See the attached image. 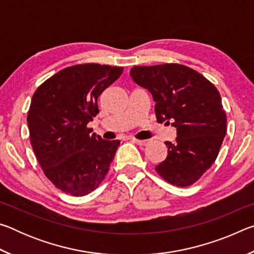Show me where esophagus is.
Returning a JSON list of instances; mask_svg holds the SVG:
<instances>
[{"mask_svg":"<svg viewBox=\"0 0 254 254\" xmlns=\"http://www.w3.org/2000/svg\"><path fill=\"white\" fill-rule=\"evenodd\" d=\"M132 141H133V142H135L136 144H139V145H145L148 143V140H137V139H134V137H133Z\"/></svg>","mask_w":254,"mask_h":254,"instance_id":"esophagus-1","label":"esophagus"}]
</instances>
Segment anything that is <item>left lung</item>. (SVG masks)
Wrapping results in <instances>:
<instances>
[{
  "instance_id": "left-lung-1",
  "label": "left lung",
  "mask_w": 254,
  "mask_h": 254,
  "mask_svg": "<svg viewBox=\"0 0 254 254\" xmlns=\"http://www.w3.org/2000/svg\"><path fill=\"white\" fill-rule=\"evenodd\" d=\"M130 76L152 95L157 122L177 128L174 142H165L168 156L157 173L176 186H190L213 165L225 136L220 93L198 71L178 64L134 66Z\"/></svg>"
}]
</instances>
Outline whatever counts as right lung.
<instances>
[{"instance_id":"obj_1","label":"right lung","mask_w":254,"mask_h":254,"mask_svg":"<svg viewBox=\"0 0 254 254\" xmlns=\"http://www.w3.org/2000/svg\"><path fill=\"white\" fill-rule=\"evenodd\" d=\"M122 71L98 64L67 67L33 94L27 118L32 149L46 177L66 194L87 195L109 173L120 141L103 140L87 123L100 112L98 97Z\"/></svg>"}]
</instances>
